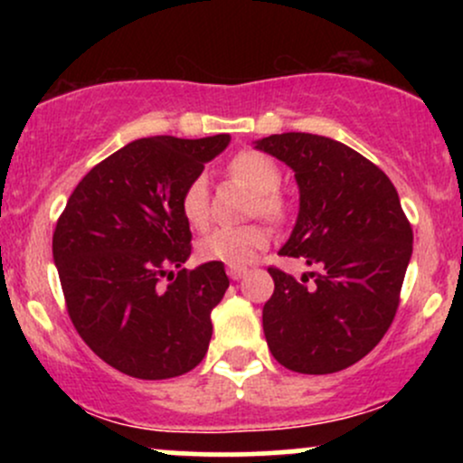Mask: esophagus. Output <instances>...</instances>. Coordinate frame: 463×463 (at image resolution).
I'll return each mask as SVG.
<instances>
[{"label": "esophagus", "mask_w": 463, "mask_h": 463, "mask_svg": "<svg viewBox=\"0 0 463 463\" xmlns=\"http://www.w3.org/2000/svg\"><path fill=\"white\" fill-rule=\"evenodd\" d=\"M226 272H228V276H231L232 280H239V279H243V276H246L248 268H228Z\"/></svg>", "instance_id": "1"}]
</instances>
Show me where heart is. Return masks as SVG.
Masks as SVG:
<instances>
[{"label": "heart", "instance_id": "1", "mask_svg": "<svg viewBox=\"0 0 463 463\" xmlns=\"http://www.w3.org/2000/svg\"><path fill=\"white\" fill-rule=\"evenodd\" d=\"M231 174L246 183L257 195L254 211L265 217L283 215L285 204L276 194L280 187V169L268 154L263 152H239L231 161ZM180 211L184 220L194 228H204L209 222V183L204 176H195L183 191ZM269 232L261 224L250 226H222L202 237L198 243V257L206 263H224L228 268H243L257 257L261 250L268 248Z\"/></svg>", "mask_w": 463, "mask_h": 463}]
</instances>
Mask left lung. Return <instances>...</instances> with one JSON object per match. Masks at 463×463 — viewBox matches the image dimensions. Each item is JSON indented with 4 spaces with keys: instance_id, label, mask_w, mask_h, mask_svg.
I'll use <instances>...</instances> for the list:
<instances>
[{
    "instance_id": "1",
    "label": "left lung",
    "mask_w": 463,
    "mask_h": 463,
    "mask_svg": "<svg viewBox=\"0 0 463 463\" xmlns=\"http://www.w3.org/2000/svg\"><path fill=\"white\" fill-rule=\"evenodd\" d=\"M254 147L294 169L298 183V220L280 254L320 268L300 280L268 269V346L300 374L348 368L390 328L411 259L413 232L396 187L374 163L328 137L283 132Z\"/></svg>"
}]
</instances>
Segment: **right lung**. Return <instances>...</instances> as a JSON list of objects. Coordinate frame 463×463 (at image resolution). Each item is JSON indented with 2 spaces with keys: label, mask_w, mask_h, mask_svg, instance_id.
Masks as SVG:
<instances>
[{
  "label": "right lung",
  "mask_w": 463,
  "mask_h": 463,
  "mask_svg": "<svg viewBox=\"0 0 463 463\" xmlns=\"http://www.w3.org/2000/svg\"><path fill=\"white\" fill-rule=\"evenodd\" d=\"M228 143V135L132 141L80 180L58 217L52 252L69 317L84 344L124 374L172 379L209 350L211 311L228 276L224 263L180 268L191 254L180 198Z\"/></svg>",
  "instance_id": "obj_1"
}]
</instances>
